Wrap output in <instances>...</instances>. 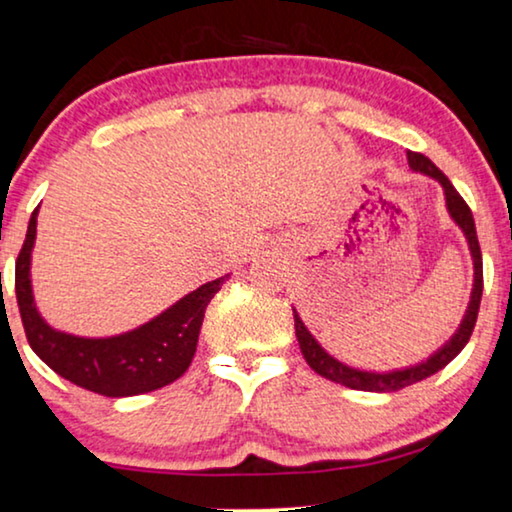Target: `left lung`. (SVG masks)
Segmentation results:
<instances>
[{
    "label": "left lung",
    "mask_w": 512,
    "mask_h": 512,
    "mask_svg": "<svg viewBox=\"0 0 512 512\" xmlns=\"http://www.w3.org/2000/svg\"><path fill=\"white\" fill-rule=\"evenodd\" d=\"M407 163L414 173H424L433 180H438L442 185V192H445V206L447 213L452 217L456 227L463 231L466 236L470 257H473V290H470V302L468 309L463 313L461 325L456 327V332L447 339L445 344L440 346L433 356H428L426 360H421L417 365L410 367H400V370H391V372H372V370H358V367H351L337 360L335 356H330L323 346L318 344V339L311 335L309 327L304 325V320L299 318V313H295V335L299 342V349H302V356L306 358V363L320 377L335 381V384H342L346 388H356V391H372V393H391V391H400V388L417 384V381L431 377V374L440 372L442 367L452 363V360L459 356L463 346L468 344L470 335H473L475 320H478V311H480V299H482V252H480V243H478V231H475V220L470 208L466 206V201L461 199V194L456 192L452 182L447 180V175L435 166V163L428 159V156L419 154V152H407Z\"/></svg>",
    "instance_id": "obj_1"
}]
</instances>
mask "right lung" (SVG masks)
Masks as SVG:
<instances>
[{
	"label": "right lung",
	"mask_w": 512,
	"mask_h": 512,
	"mask_svg": "<svg viewBox=\"0 0 512 512\" xmlns=\"http://www.w3.org/2000/svg\"><path fill=\"white\" fill-rule=\"evenodd\" d=\"M37 215L39 208L30 217L23 250L16 260L18 309L32 351L63 379L107 398L149 393L180 379L192 365L206 306L222 283L229 281V274L203 283L159 316L121 335H72L46 323L34 302L32 250Z\"/></svg>",
	"instance_id": "1"
}]
</instances>
